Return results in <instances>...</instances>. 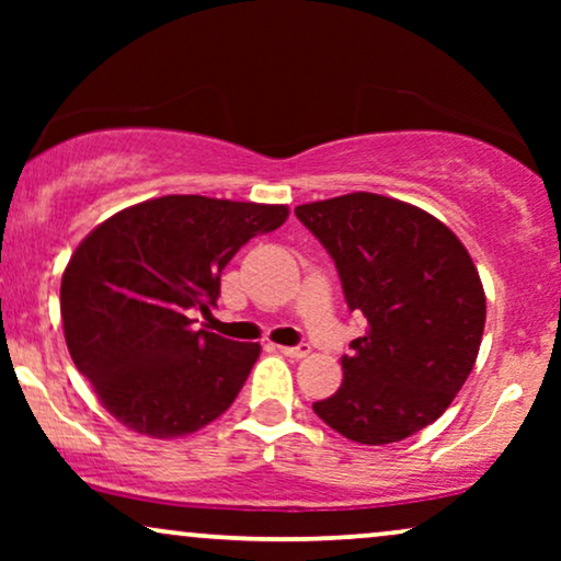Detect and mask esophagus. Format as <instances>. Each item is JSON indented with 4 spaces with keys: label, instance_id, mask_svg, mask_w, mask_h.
Masks as SVG:
<instances>
[{
    "label": "esophagus",
    "instance_id": "esophagus-1",
    "mask_svg": "<svg viewBox=\"0 0 561 561\" xmlns=\"http://www.w3.org/2000/svg\"><path fill=\"white\" fill-rule=\"evenodd\" d=\"M278 350H280V355L294 357V359H301V357H306L311 352L309 344H296V347H278Z\"/></svg>",
    "mask_w": 561,
    "mask_h": 561
}]
</instances>
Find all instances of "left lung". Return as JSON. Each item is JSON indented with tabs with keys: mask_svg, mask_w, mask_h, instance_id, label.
I'll list each match as a JSON object with an SVG mask.
<instances>
[{
	"mask_svg": "<svg viewBox=\"0 0 561 561\" xmlns=\"http://www.w3.org/2000/svg\"><path fill=\"white\" fill-rule=\"evenodd\" d=\"M296 217L332 255L350 311L367 319L340 390L313 411L359 444L421 432L478 359L485 290L470 252L432 214L367 191L301 204Z\"/></svg>",
	"mask_w": 561,
	"mask_h": 561,
	"instance_id": "left-lung-1",
	"label": "left lung"
}]
</instances>
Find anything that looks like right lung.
<instances>
[{"mask_svg":"<svg viewBox=\"0 0 561 561\" xmlns=\"http://www.w3.org/2000/svg\"><path fill=\"white\" fill-rule=\"evenodd\" d=\"M288 206L160 196L102 221L68 260L60 317L68 352L99 401L137 434L173 439L219 419L260 344L194 329L229 260L278 229Z\"/></svg>","mask_w":561,"mask_h":561,"instance_id":"obj_1","label":"right lung"}]
</instances>
